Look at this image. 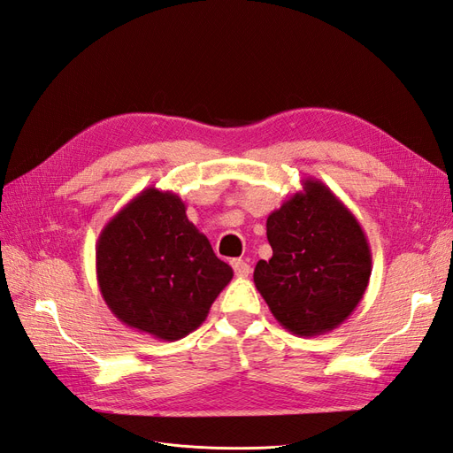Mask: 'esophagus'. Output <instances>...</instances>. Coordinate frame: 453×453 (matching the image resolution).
Returning <instances> with one entry per match:
<instances>
[{
  "instance_id": "34e87169",
  "label": "esophagus",
  "mask_w": 453,
  "mask_h": 453,
  "mask_svg": "<svg viewBox=\"0 0 453 453\" xmlns=\"http://www.w3.org/2000/svg\"><path fill=\"white\" fill-rule=\"evenodd\" d=\"M232 268H234V273L238 278H248L250 276V272H251V266L245 263V260H242V258H232Z\"/></svg>"
}]
</instances>
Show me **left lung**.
Here are the masks:
<instances>
[{
	"label": "left lung",
	"instance_id": "obj_1",
	"mask_svg": "<svg viewBox=\"0 0 453 453\" xmlns=\"http://www.w3.org/2000/svg\"><path fill=\"white\" fill-rule=\"evenodd\" d=\"M272 258L253 281L278 323L296 336H319L357 308L372 272L365 230L331 188L303 180V190L266 219Z\"/></svg>",
	"mask_w": 453,
	"mask_h": 453
}]
</instances>
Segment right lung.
Returning <instances> with one entry per match:
<instances>
[{
    "label": "right lung",
    "instance_id": "right-lung-1",
    "mask_svg": "<svg viewBox=\"0 0 453 453\" xmlns=\"http://www.w3.org/2000/svg\"><path fill=\"white\" fill-rule=\"evenodd\" d=\"M232 276L172 190L143 188L96 242V278L107 308L164 342L196 331Z\"/></svg>",
    "mask_w": 453,
    "mask_h": 453
}]
</instances>
